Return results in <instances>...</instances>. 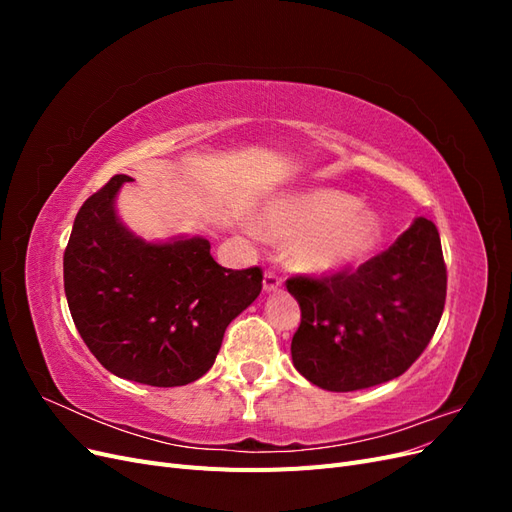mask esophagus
<instances>
[{"instance_id": "esophagus-1", "label": "esophagus", "mask_w": 512, "mask_h": 512, "mask_svg": "<svg viewBox=\"0 0 512 512\" xmlns=\"http://www.w3.org/2000/svg\"><path fill=\"white\" fill-rule=\"evenodd\" d=\"M262 288H265V292H277L282 288V277L273 271H267L265 280H262Z\"/></svg>"}]
</instances>
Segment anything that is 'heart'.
Segmentation results:
<instances>
[{"label":"heart","instance_id":"obj_1","mask_svg":"<svg viewBox=\"0 0 512 512\" xmlns=\"http://www.w3.org/2000/svg\"><path fill=\"white\" fill-rule=\"evenodd\" d=\"M267 239H294L290 265L303 273L342 271L376 250L382 222L361 200L337 190H314L271 205L258 222Z\"/></svg>","mask_w":512,"mask_h":512}]
</instances>
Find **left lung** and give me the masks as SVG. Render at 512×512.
<instances>
[{"instance_id": "obj_1", "label": "left lung", "mask_w": 512, "mask_h": 512, "mask_svg": "<svg viewBox=\"0 0 512 512\" xmlns=\"http://www.w3.org/2000/svg\"><path fill=\"white\" fill-rule=\"evenodd\" d=\"M286 288L301 307L290 352L303 378L335 393L389 382L423 354L444 312L438 228L416 218L354 273L297 275Z\"/></svg>"}]
</instances>
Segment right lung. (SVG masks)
I'll return each mask as SVG.
<instances>
[{
	"label": "right lung",
	"instance_id": "obj_1",
	"mask_svg": "<svg viewBox=\"0 0 512 512\" xmlns=\"http://www.w3.org/2000/svg\"><path fill=\"white\" fill-rule=\"evenodd\" d=\"M115 175L76 213L64 254L72 320L111 374L149 386L205 376L224 331L262 290L258 267L232 271L203 237L149 243L121 224Z\"/></svg>",
	"mask_w": 512,
	"mask_h": 512
}]
</instances>
